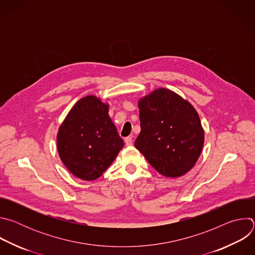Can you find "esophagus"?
<instances>
[{
	"mask_svg": "<svg viewBox=\"0 0 255 255\" xmlns=\"http://www.w3.org/2000/svg\"><path fill=\"white\" fill-rule=\"evenodd\" d=\"M124 141H125L126 146H131V145H132V142H133L132 137H126V138L124 139Z\"/></svg>",
	"mask_w": 255,
	"mask_h": 255,
	"instance_id": "obj_1",
	"label": "esophagus"
}]
</instances>
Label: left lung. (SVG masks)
<instances>
[{
	"mask_svg": "<svg viewBox=\"0 0 255 255\" xmlns=\"http://www.w3.org/2000/svg\"><path fill=\"white\" fill-rule=\"evenodd\" d=\"M141 131L135 147L160 174L179 177L190 171L203 149L205 133L193 105L167 89L138 101Z\"/></svg>",
	"mask_w": 255,
	"mask_h": 255,
	"instance_id": "8db88e82",
	"label": "left lung"
}]
</instances>
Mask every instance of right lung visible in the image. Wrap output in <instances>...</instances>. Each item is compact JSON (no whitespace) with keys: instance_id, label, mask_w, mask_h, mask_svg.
Segmentation results:
<instances>
[{"instance_id":"1","label":"right lung","mask_w":255,"mask_h":255,"mask_svg":"<svg viewBox=\"0 0 255 255\" xmlns=\"http://www.w3.org/2000/svg\"><path fill=\"white\" fill-rule=\"evenodd\" d=\"M56 139L61 161L83 180L100 177L124 146L109 116V104L94 95L74 105L59 126Z\"/></svg>"}]
</instances>
